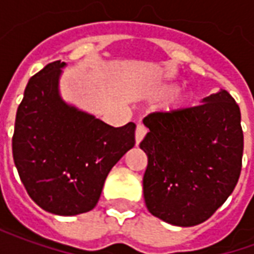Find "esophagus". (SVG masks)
I'll use <instances>...</instances> for the list:
<instances>
[{"mask_svg": "<svg viewBox=\"0 0 254 254\" xmlns=\"http://www.w3.org/2000/svg\"><path fill=\"white\" fill-rule=\"evenodd\" d=\"M145 133H147V129L144 127L143 124H137V127H136V144H140V141L143 140L144 136H145Z\"/></svg>", "mask_w": 254, "mask_h": 254, "instance_id": "esophagus-1", "label": "esophagus"}]
</instances>
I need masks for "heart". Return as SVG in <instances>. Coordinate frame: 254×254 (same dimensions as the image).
Returning <instances> with one entry per match:
<instances>
[{"mask_svg":"<svg viewBox=\"0 0 254 254\" xmlns=\"http://www.w3.org/2000/svg\"><path fill=\"white\" fill-rule=\"evenodd\" d=\"M177 89H178V85H177V84H167V85H162L159 88L155 89L154 95L155 96H165V95H169L171 94V92H174ZM191 100H193V96H191L190 92H181V94H177L176 96L169 102L167 110L180 111L184 110V109H188V107L191 105Z\"/></svg>","mask_w":254,"mask_h":254,"instance_id":"heart-1","label":"heart"}]
</instances>
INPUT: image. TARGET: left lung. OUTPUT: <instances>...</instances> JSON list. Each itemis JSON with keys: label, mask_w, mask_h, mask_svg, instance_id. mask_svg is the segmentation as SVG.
Segmentation results:
<instances>
[{"label": "left lung", "mask_w": 254, "mask_h": 254, "mask_svg": "<svg viewBox=\"0 0 254 254\" xmlns=\"http://www.w3.org/2000/svg\"><path fill=\"white\" fill-rule=\"evenodd\" d=\"M140 143L148 156L143 191L148 211L166 223L205 222L233 193L242 167L240 106L224 89L180 111L152 113Z\"/></svg>", "instance_id": "left-lung-1"}]
</instances>
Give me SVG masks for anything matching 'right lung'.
I'll return each mask as SVG.
<instances>
[{
  "mask_svg": "<svg viewBox=\"0 0 254 254\" xmlns=\"http://www.w3.org/2000/svg\"><path fill=\"white\" fill-rule=\"evenodd\" d=\"M54 61L30 78L16 113L12 151L25 190L47 212L72 216L98 204L106 177L134 145L136 125L114 127L65 103Z\"/></svg>",
  "mask_w": 254,
  "mask_h": 254,
  "instance_id": "obj_1",
  "label": "right lung"
}]
</instances>
